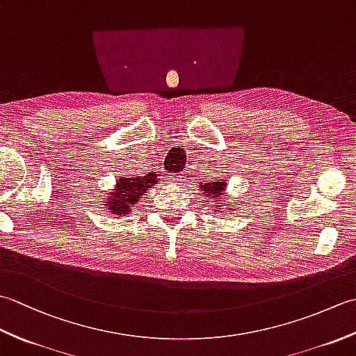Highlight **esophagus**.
Instances as JSON below:
<instances>
[{"instance_id":"obj_1","label":"esophagus","mask_w":356,"mask_h":356,"mask_svg":"<svg viewBox=\"0 0 356 356\" xmlns=\"http://www.w3.org/2000/svg\"><path fill=\"white\" fill-rule=\"evenodd\" d=\"M170 182L176 184V185H185L186 179H185V176H172V177H170Z\"/></svg>"}]
</instances>
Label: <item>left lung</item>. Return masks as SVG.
I'll return each mask as SVG.
<instances>
[{"mask_svg": "<svg viewBox=\"0 0 356 356\" xmlns=\"http://www.w3.org/2000/svg\"><path fill=\"white\" fill-rule=\"evenodd\" d=\"M199 190L203 191V194L207 195L209 199V202H213V211H218V209H228V211H234L237 207V203L234 202H226V205H223V197L226 194V190H228V184H226V180H222V182H218V180H211V182L207 184H200L199 185Z\"/></svg>", "mask_w": 356, "mask_h": 356, "instance_id": "1", "label": "left lung"}]
</instances>
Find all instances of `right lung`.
Listing matches in <instances>:
<instances>
[{"instance_id":"add662e5","label":"right lung","mask_w":356,"mask_h":356,"mask_svg":"<svg viewBox=\"0 0 356 356\" xmlns=\"http://www.w3.org/2000/svg\"><path fill=\"white\" fill-rule=\"evenodd\" d=\"M157 182L156 172L119 177L116 185L113 186V191H108V195H105L102 205L108 214L122 217L131 213L133 207L138 205L142 195H145L147 190L153 188Z\"/></svg>"}]
</instances>
